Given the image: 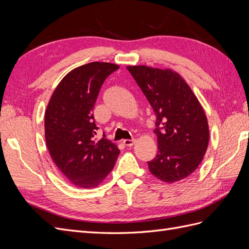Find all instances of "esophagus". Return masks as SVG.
Returning <instances> with one entry per match:
<instances>
[{"instance_id": "obj_1", "label": "esophagus", "mask_w": 249, "mask_h": 249, "mask_svg": "<svg viewBox=\"0 0 249 249\" xmlns=\"http://www.w3.org/2000/svg\"><path fill=\"white\" fill-rule=\"evenodd\" d=\"M135 142H136V140H135V139H124V144L126 145V146H132V145L135 144Z\"/></svg>"}]
</instances>
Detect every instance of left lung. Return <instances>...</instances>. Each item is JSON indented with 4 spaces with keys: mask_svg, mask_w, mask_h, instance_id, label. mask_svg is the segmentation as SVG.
Returning a JSON list of instances; mask_svg holds the SVG:
<instances>
[{
    "mask_svg": "<svg viewBox=\"0 0 249 249\" xmlns=\"http://www.w3.org/2000/svg\"><path fill=\"white\" fill-rule=\"evenodd\" d=\"M156 114L158 154L147 162L165 183L182 180L202 161L209 143L207 116L197 97L178 73L145 65L127 66Z\"/></svg>",
    "mask_w": 249,
    "mask_h": 249,
    "instance_id": "left-lung-1",
    "label": "left lung"
}]
</instances>
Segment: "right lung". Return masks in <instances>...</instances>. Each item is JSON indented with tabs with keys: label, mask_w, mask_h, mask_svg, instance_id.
<instances>
[{
	"label": "right lung",
	"mask_w": 249,
	"mask_h": 249,
	"mask_svg": "<svg viewBox=\"0 0 249 249\" xmlns=\"http://www.w3.org/2000/svg\"><path fill=\"white\" fill-rule=\"evenodd\" d=\"M118 69L106 62L77 67L59 83L49 102L44 116L47 146L56 166L76 187L102 183L120 153L105 134L96 139L99 127L93 118L101 87Z\"/></svg>",
	"instance_id": "obj_1"
}]
</instances>
